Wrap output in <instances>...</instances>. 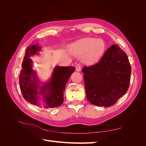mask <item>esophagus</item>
<instances>
[{"mask_svg":"<svg viewBox=\"0 0 146 146\" xmlns=\"http://www.w3.org/2000/svg\"><path fill=\"white\" fill-rule=\"evenodd\" d=\"M76 71H78V72L80 71V70H81V66H80V64H77L76 66Z\"/></svg>","mask_w":146,"mask_h":146,"instance_id":"obj_1","label":"esophagus"}]
</instances>
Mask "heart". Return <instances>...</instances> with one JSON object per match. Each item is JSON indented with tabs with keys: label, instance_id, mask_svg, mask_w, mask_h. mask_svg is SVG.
I'll use <instances>...</instances> for the list:
<instances>
[{
	"label": "heart",
	"instance_id": "1",
	"mask_svg": "<svg viewBox=\"0 0 146 146\" xmlns=\"http://www.w3.org/2000/svg\"><path fill=\"white\" fill-rule=\"evenodd\" d=\"M70 49L72 54L76 56L84 55V62L92 64L98 61L103 56L106 49V42L101 38H86L72 44Z\"/></svg>",
	"mask_w": 146,
	"mask_h": 146
}]
</instances>
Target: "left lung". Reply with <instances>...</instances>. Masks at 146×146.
Masks as SVG:
<instances>
[{"label":"left lung","instance_id":"1","mask_svg":"<svg viewBox=\"0 0 146 146\" xmlns=\"http://www.w3.org/2000/svg\"><path fill=\"white\" fill-rule=\"evenodd\" d=\"M82 72L87 99L96 106H112L129 89L131 66L118 45H112L99 63L85 66Z\"/></svg>","mask_w":146,"mask_h":146}]
</instances>
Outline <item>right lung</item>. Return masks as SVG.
<instances>
[{
    "label": "right lung",
    "instance_id": "obj_1",
    "mask_svg": "<svg viewBox=\"0 0 146 146\" xmlns=\"http://www.w3.org/2000/svg\"><path fill=\"white\" fill-rule=\"evenodd\" d=\"M41 50L38 44L30 45L26 49L19 75L20 89L24 98L31 104L46 109L58 107L63 102L65 86L75 68L56 66L49 80L41 83L32 69L33 61L30 58L38 55Z\"/></svg>",
    "mask_w": 146,
    "mask_h": 146
}]
</instances>
